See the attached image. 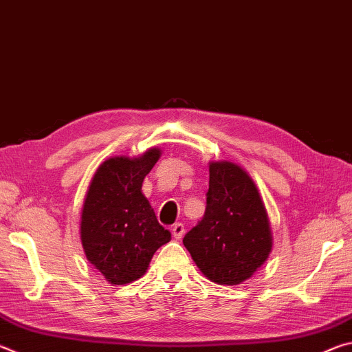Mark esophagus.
Segmentation results:
<instances>
[{
    "instance_id": "esophagus-1",
    "label": "esophagus",
    "mask_w": 352,
    "mask_h": 352,
    "mask_svg": "<svg viewBox=\"0 0 352 352\" xmlns=\"http://www.w3.org/2000/svg\"><path fill=\"white\" fill-rule=\"evenodd\" d=\"M183 234H184V225L183 223L172 225V236H174V239H182Z\"/></svg>"
}]
</instances>
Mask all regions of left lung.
<instances>
[{
  "instance_id": "obj_1",
  "label": "left lung",
  "mask_w": 352,
  "mask_h": 352,
  "mask_svg": "<svg viewBox=\"0 0 352 352\" xmlns=\"http://www.w3.org/2000/svg\"><path fill=\"white\" fill-rule=\"evenodd\" d=\"M183 243L199 270L220 285L242 284L269 258V214L253 178L239 164L210 163L205 216Z\"/></svg>"
}]
</instances>
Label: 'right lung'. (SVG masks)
I'll use <instances>...</instances> for the list:
<instances>
[{
    "instance_id": "right-lung-1",
    "label": "right lung",
    "mask_w": 352,
    "mask_h": 352,
    "mask_svg": "<svg viewBox=\"0 0 352 352\" xmlns=\"http://www.w3.org/2000/svg\"><path fill=\"white\" fill-rule=\"evenodd\" d=\"M162 157L152 147L140 157H113L94 172L80 212V242L87 259L115 285L147 272L152 256L170 241L142 194V182Z\"/></svg>"
}]
</instances>
